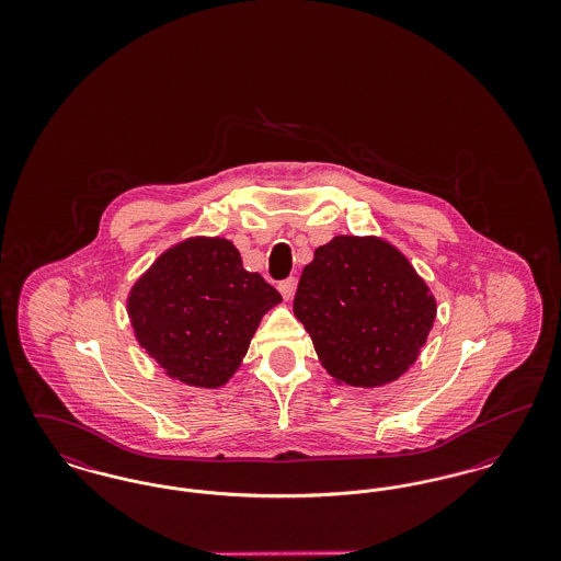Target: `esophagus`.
<instances>
[{
  "label": "esophagus",
  "mask_w": 561,
  "mask_h": 561,
  "mask_svg": "<svg viewBox=\"0 0 561 561\" xmlns=\"http://www.w3.org/2000/svg\"><path fill=\"white\" fill-rule=\"evenodd\" d=\"M279 293H282V296H284L286 300H290L294 293H296V277H288V279L279 282Z\"/></svg>",
  "instance_id": "34e87169"
}]
</instances>
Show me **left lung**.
<instances>
[{"label": "left lung", "mask_w": 561, "mask_h": 561, "mask_svg": "<svg viewBox=\"0 0 561 561\" xmlns=\"http://www.w3.org/2000/svg\"><path fill=\"white\" fill-rule=\"evenodd\" d=\"M435 311L427 284L378 238L339 236L320 245L294 296L321 366L348 387L398 380L425 347Z\"/></svg>", "instance_id": "1"}]
</instances>
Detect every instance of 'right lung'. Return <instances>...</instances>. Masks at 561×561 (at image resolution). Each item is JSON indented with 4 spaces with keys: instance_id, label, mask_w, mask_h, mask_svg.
<instances>
[{
    "instance_id": "obj_1",
    "label": "right lung",
    "mask_w": 561,
    "mask_h": 561,
    "mask_svg": "<svg viewBox=\"0 0 561 561\" xmlns=\"http://www.w3.org/2000/svg\"><path fill=\"white\" fill-rule=\"evenodd\" d=\"M282 302L222 238H193L165 250L136 282L128 316L140 347L168 376L216 389L241 366L261 318Z\"/></svg>"
}]
</instances>
